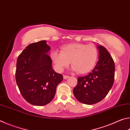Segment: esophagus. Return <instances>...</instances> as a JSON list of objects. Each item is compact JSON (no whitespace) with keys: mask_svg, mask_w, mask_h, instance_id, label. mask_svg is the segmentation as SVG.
I'll use <instances>...</instances> for the list:
<instances>
[{"mask_svg":"<svg viewBox=\"0 0 130 130\" xmlns=\"http://www.w3.org/2000/svg\"><path fill=\"white\" fill-rule=\"evenodd\" d=\"M69 77V76H66V75H63V78L64 79H67Z\"/></svg>","mask_w":130,"mask_h":130,"instance_id":"esophagus-1","label":"esophagus"}]
</instances>
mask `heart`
I'll return each instance as SVG.
<instances>
[{
  "label": "heart",
  "instance_id": "1",
  "mask_svg": "<svg viewBox=\"0 0 130 130\" xmlns=\"http://www.w3.org/2000/svg\"><path fill=\"white\" fill-rule=\"evenodd\" d=\"M98 54V50L93 45L75 43L62 47L61 52H52L50 57L58 71L62 72L70 62L72 69L84 74L93 68Z\"/></svg>",
  "mask_w": 130,
  "mask_h": 130
}]
</instances>
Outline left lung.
<instances>
[{
	"label": "left lung",
	"instance_id": "left-lung-1",
	"mask_svg": "<svg viewBox=\"0 0 130 130\" xmlns=\"http://www.w3.org/2000/svg\"><path fill=\"white\" fill-rule=\"evenodd\" d=\"M99 60L88 75L78 77L73 93L77 100L83 104L91 105L100 102L108 93L115 78V63L108 50L97 45Z\"/></svg>",
	"mask_w": 130,
	"mask_h": 130
}]
</instances>
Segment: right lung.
<instances>
[{
	"instance_id": "right-lung-1",
	"label": "right lung",
	"mask_w": 130,
	"mask_h": 130,
	"mask_svg": "<svg viewBox=\"0 0 130 130\" xmlns=\"http://www.w3.org/2000/svg\"><path fill=\"white\" fill-rule=\"evenodd\" d=\"M46 41L30 44L18 57L15 79L22 96L30 104L46 105L54 98L62 74L52 68Z\"/></svg>"
}]
</instances>
